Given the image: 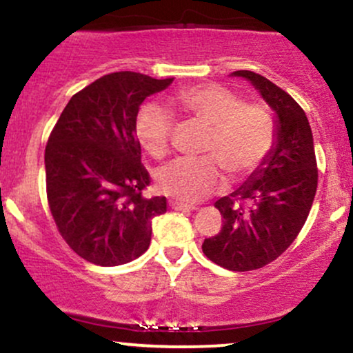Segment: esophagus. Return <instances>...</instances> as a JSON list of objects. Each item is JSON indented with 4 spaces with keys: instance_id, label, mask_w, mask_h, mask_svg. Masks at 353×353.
Wrapping results in <instances>:
<instances>
[{
    "instance_id": "obj_1",
    "label": "esophagus",
    "mask_w": 353,
    "mask_h": 353,
    "mask_svg": "<svg viewBox=\"0 0 353 353\" xmlns=\"http://www.w3.org/2000/svg\"><path fill=\"white\" fill-rule=\"evenodd\" d=\"M169 208L174 210H194L196 209V205L185 204V202H179V201H169Z\"/></svg>"
}]
</instances>
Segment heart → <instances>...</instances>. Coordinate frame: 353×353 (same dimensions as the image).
<instances>
[{
	"label": "heart",
	"instance_id": "b5f03b06",
	"mask_svg": "<svg viewBox=\"0 0 353 353\" xmlns=\"http://www.w3.org/2000/svg\"><path fill=\"white\" fill-rule=\"evenodd\" d=\"M174 104L185 121L208 128L202 157H182L157 172L159 189L172 199L197 202L224 184L262 168L277 144V125L264 103H245L232 89L216 83L182 88ZM136 136L144 151L163 159L171 148L174 119L157 104H144L136 117Z\"/></svg>",
	"mask_w": 353,
	"mask_h": 353
}]
</instances>
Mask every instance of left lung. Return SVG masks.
Wrapping results in <instances>:
<instances>
[{
	"label": "left lung",
	"instance_id": "1",
	"mask_svg": "<svg viewBox=\"0 0 353 353\" xmlns=\"http://www.w3.org/2000/svg\"><path fill=\"white\" fill-rule=\"evenodd\" d=\"M234 76L249 79L277 112V145L249 181L216 202L224 221L202 252L224 269L247 272L274 262L297 239L314 202L319 169L309 119L297 101L257 72Z\"/></svg>",
	"mask_w": 353,
	"mask_h": 353
}]
</instances>
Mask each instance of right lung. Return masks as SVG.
Wrapping results in <instances>:
<instances>
[{
    "label": "right lung",
    "mask_w": 353,
    "mask_h": 353,
    "mask_svg": "<svg viewBox=\"0 0 353 353\" xmlns=\"http://www.w3.org/2000/svg\"><path fill=\"white\" fill-rule=\"evenodd\" d=\"M174 78L132 71L101 76L76 92L44 151L46 196L61 237L91 264L112 267L143 255L165 197H145L136 117L148 96Z\"/></svg>",
    "instance_id": "obj_1"
}]
</instances>
